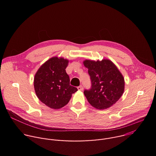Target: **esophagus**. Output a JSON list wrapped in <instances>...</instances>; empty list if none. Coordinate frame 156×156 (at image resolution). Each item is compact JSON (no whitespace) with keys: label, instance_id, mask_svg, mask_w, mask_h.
Masks as SVG:
<instances>
[{"label":"esophagus","instance_id":"obj_1","mask_svg":"<svg viewBox=\"0 0 156 156\" xmlns=\"http://www.w3.org/2000/svg\"><path fill=\"white\" fill-rule=\"evenodd\" d=\"M78 91H83V86H78Z\"/></svg>","mask_w":156,"mask_h":156}]
</instances>
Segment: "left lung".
Returning a JSON list of instances; mask_svg holds the SVG:
<instances>
[{
    "label": "left lung",
    "mask_w": 156,
    "mask_h": 156,
    "mask_svg": "<svg viewBox=\"0 0 156 156\" xmlns=\"http://www.w3.org/2000/svg\"><path fill=\"white\" fill-rule=\"evenodd\" d=\"M83 64L92 84L90 90L84 91L89 103L99 110L115 104L125 90V80L117 66L109 59L85 60Z\"/></svg>",
    "instance_id": "1"
}]
</instances>
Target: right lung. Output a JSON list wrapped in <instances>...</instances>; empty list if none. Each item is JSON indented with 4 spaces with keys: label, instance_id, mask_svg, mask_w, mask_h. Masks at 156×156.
Returning a JSON list of instances; mask_svg holds the SVG:
<instances>
[{
    "label": "right lung",
    "instance_id": "right-lung-1",
    "mask_svg": "<svg viewBox=\"0 0 156 156\" xmlns=\"http://www.w3.org/2000/svg\"><path fill=\"white\" fill-rule=\"evenodd\" d=\"M69 60L53 57L44 62L36 72L34 87L38 99L52 109H59L67 104L77 88L70 85L66 73Z\"/></svg>",
    "mask_w": 156,
    "mask_h": 156
}]
</instances>
